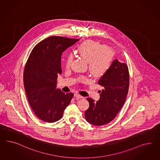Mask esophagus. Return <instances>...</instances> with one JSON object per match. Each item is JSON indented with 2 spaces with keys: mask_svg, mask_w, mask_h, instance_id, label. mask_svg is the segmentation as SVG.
<instances>
[{
  "mask_svg": "<svg viewBox=\"0 0 160 160\" xmlns=\"http://www.w3.org/2000/svg\"><path fill=\"white\" fill-rule=\"evenodd\" d=\"M74 96H75L76 98H83V97H82V96L80 95V94H78V93L75 94H74Z\"/></svg>",
  "mask_w": 160,
  "mask_h": 160,
  "instance_id": "esophagus-1",
  "label": "esophagus"
}]
</instances>
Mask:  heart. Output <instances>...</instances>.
Instances as JSON below:
<instances>
[{
    "mask_svg": "<svg viewBox=\"0 0 160 160\" xmlns=\"http://www.w3.org/2000/svg\"><path fill=\"white\" fill-rule=\"evenodd\" d=\"M77 53L88 62V70L94 78H100L108 72L112 63L114 52L110 48L105 47L98 42L88 40L81 43L77 49ZM72 54L67 56L65 66L69 68L73 62ZM82 80H87L82 78Z\"/></svg>",
    "mask_w": 160,
    "mask_h": 160,
    "instance_id": "1",
    "label": "heart"
}]
</instances>
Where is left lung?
Listing matches in <instances>:
<instances>
[{"label": "left lung", "mask_w": 160, "mask_h": 160, "mask_svg": "<svg viewBox=\"0 0 160 160\" xmlns=\"http://www.w3.org/2000/svg\"><path fill=\"white\" fill-rule=\"evenodd\" d=\"M98 84L104 89L100 91L98 101L87 98L90 105L85 112V118L93 125H104L112 121L125 104L129 86L128 66L118 59L114 60L108 72L101 77Z\"/></svg>", "instance_id": "left-lung-1"}]
</instances>
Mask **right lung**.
<instances>
[{
  "instance_id": "add662e5",
  "label": "right lung",
  "mask_w": 160,
  "mask_h": 160,
  "mask_svg": "<svg viewBox=\"0 0 160 160\" xmlns=\"http://www.w3.org/2000/svg\"><path fill=\"white\" fill-rule=\"evenodd\" d=\"M78 39L52 36L37 44L27 61L23 74L26 95L31 108L41 120L52 123L61 119L74 94L56 88L62 73L61 56Z\"/></svg>"
}]
</instances>
